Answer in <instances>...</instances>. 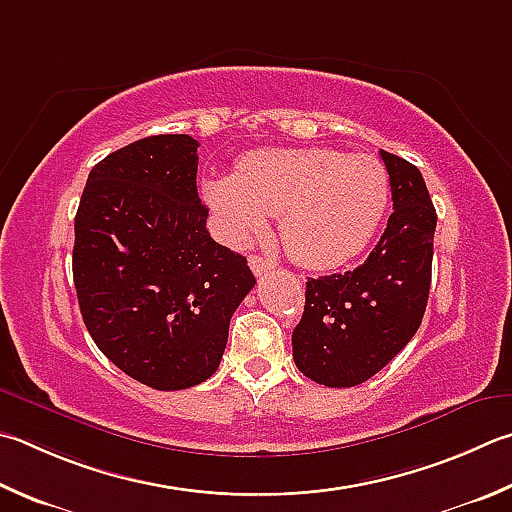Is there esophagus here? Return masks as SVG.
I'll use <instances>...</instances> for the list:
<instances>
[{"label": "esophagus", "instance_id": "obj_1", "mask_svg": "<svg viewBox=\"0 0 512 512\" xmlns=\"http://www.w3.org/2000/svg\"><path fill=\"white\" fill-rule=\"evenodd\" d=\"M248 264H250V268H253L255 275H264V273L273 271V268H275V264L271 262V259H266L262 255H250L248 257Z\"/></svg>", "mask_w": 512, "mask_h": 512}]
</instances>
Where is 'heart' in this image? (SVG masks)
<instances>
[{
	"label": "heart",
	"instance_id": "heart-1",
	"mask_svg": "<svg viewBox=\"0 0 512 512\" xmlns=\"http://www.w3.org/2000/svg\"><path fill=\"white\" fill-rule=\"evenodd\" d=\"M203 199L230 244H244L280 215L295 262L333 268L367 248L389 206V174L371 156L327 147H266L248 152L237 174L203 183Z\"/></svg>",
	"mask_w": 512,
	"mask_h": 512
}]
</instances>
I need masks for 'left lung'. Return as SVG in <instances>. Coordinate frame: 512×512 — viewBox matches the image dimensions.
<instances>
[{
  "mask_svg": "<svg viewBox=\"0 0 512 512\" xmlns=\"http://www.w3.org/2000/svg\"><path fill=\"white\" fill-rule=\"evenodd\" d=\"M394 212L365 264L306 282L293 360L306 378L353 387L378 374L421 327L432 282L436 210L418 167L380 150Z\"/></svg>",
  "mask_w": 512,
  "mask_h": 512,
  "instance_id": "left-lung-1",
  "label": "left lung"
}]
</instances>
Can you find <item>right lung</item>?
Segmentation results:
<instances>
[{"mask_svg": "<svg viewBox=\"0 0 512 512\" xmlns=\"http://www.w3.org/2000/svg\"><path fill=\"white\" fill-rule=\"evenodd\" d=\"M197 147L161 134L111 152L76 212L73 282L87 331L118 369L161 392L215 374L232 313L255 286L246 257L206 230Z\"/></svg>", "mask_w": 512, "mask_h": 512, "instance_id": "add662e5", "label": "right lung"}]
</instances>
